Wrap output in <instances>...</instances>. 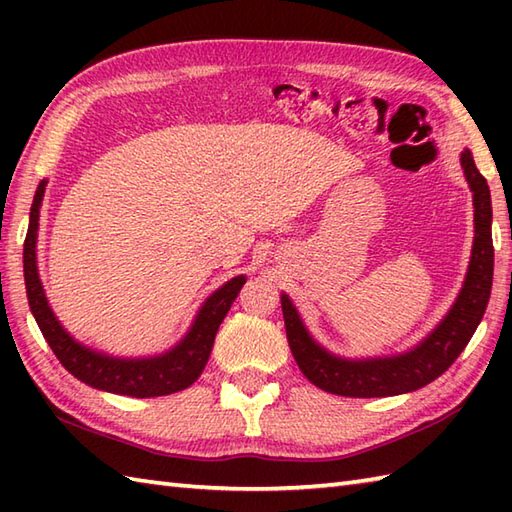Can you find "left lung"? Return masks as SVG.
<instances>
[{
	"label": "left lung",
	"mask_w": 512,
	"mask_h": 512,
	"mask_svg": "<svg viewBox=\"0 0 512 512\" xmlns=\"http://www.w3.org/2000/svg\"><path fill=\"white\" fill-rule=\"evenodd\" d=\"M460 162L466 182H469L473 191L475 206V239L471 264L453 308L420 345L398 356H378L365 358V361L339 358L323 350L312 339L288 295H281V310H284L290 352L295 356L303 376L312 385L330 391V394L350 398H383L407 394V391H416L429 385L431 380L447 372L455 363V358L462 354L466 343L471 341V336L484 317L493 286V209L486 178L477 171L469 149L462 151Z\"/></svg>",
	"instance_id": "1"
}]
</instances>
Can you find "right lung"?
I'll return each instance as SVG.
<instances>
[{"instance_id":"add662e5","label":"right lung","mask_w":512,"mask_h":512,"mask_svg":"<svg viewBox=\"0 0 512 512\" xmlns=\"http://www.w3.org/2000/svg\"><path fill=\"white\" fill-rule=\"evenodd\" d=\"M48 180H41L35 191L30 209V224L24 242V279L30 310L43 334V339L52 347L54 356L61 365L76 376L81 383L112 391V394L134 396V398H154L169 396L176 391L193 385L202 369L209 361L217 328L224 321L226 312L231 310L239 290L246 284V277L239 275L226 281L213 295L204 301L198 317H195L187 336L169 352L149 356V358H116L90 347L76 343L72 336L63 330V325L54 317L48 306L46 292H43L39 270H37V228H39V209L46 191Z\"/></svg>"}]
</instances>
